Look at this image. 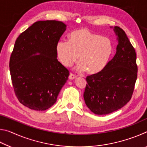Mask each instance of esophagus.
I'll return each mask as SVG.
<instances>
[{
	"label": "esophagus",
	"instance_id": "34e87169",
	"mask_svg": "<svg viewBox=\"0 0 147 147\" xmlns=\"http://www.w3.org/2000/svg\"><path fill=\"white\" fill-rule=\"evenodd\" d=\"M76 78V76L74 75V74H71V73L69 74V80H74Z\"/></svg>",
	"mask_w": 147,
	"mask_h": 147
}]
</instances>
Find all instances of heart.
I'll list each match as a JSON object with an SVG mask.
<instances>
[{
  "instance_id": "obj_1",
  "label": "heart",
  "mask_w": 147,
  "mask_h": 147,
  "mask_svg": "<svg viewBox=\"0 0 147 147\" xmlns=\"http://www.w3.org/2000/svg\"><path fill=\"white\" fill-rule=\"evenodd\" d=\"M69 38L56 45L57 56L63 66H71L80 56L78 71L96 74L104 70L113 52L110 39L84 28L72 32Z\"/></svg>"
}]
</instances>
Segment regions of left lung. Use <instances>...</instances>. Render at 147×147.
I'll return each instance as SVG.
<instances>
[{
    "label": "left lung",
    "mask_w": 147,
    "mask_h": 147,
    "mask_svg": "<svg viewBox=\"0 0 147 147\" xmlns=\"http://www.w3.org/2000/svg\"><path fill=\"white\" fill-rule=\"evenodd\" d=\"M118 42L116 54L100 73L88 76L84 98L96 115H106L126 105L137 80L136 53L123 29L112 27Z\"/></svg>",
    "instance_id": "8db88e82"
}]
</instances>
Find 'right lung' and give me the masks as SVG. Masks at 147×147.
Instances as JSON below:
<instances>
[{
	"mask_svg": "<svg viewBox=\"0 0 147 147\" xmlns=\"http://www.w3.org/2000/svg\"><path fill=\"white\" fill-rule=\"evenodd\" d=\"M67 25L57 21L34 23L20 34L9 60L14 91L20 102L44 111L56 103L69 72L57 59L56 45Z\"/></svg>",
	"mask_w": 147,
	"mask_h": 147,
	"instance_id": "right-lung-1",
	"label": "right lung"
}]
</instances>
